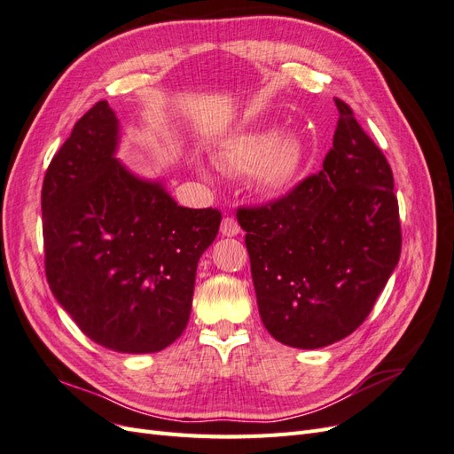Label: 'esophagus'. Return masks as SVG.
I'll return each mask as SVG.
<instances>
[{
  "mask_svg": "<svg viewBox=\"0 0 454 454\" xmlns=\"http://www.w3.org/2000/svg\"><path fill=\"white\" fill-rule=\"evenodd\" d=\"M240 232V225H239V222L235 217H223V222H222V235H225V237H235V235H239Z\"/></svg>",
  "mask_w": 454,
  "mask_h": 454,
  "instance_id": "1",
  "label": "esophagus"
}]
</instances>
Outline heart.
<instances>
[{
	"mask_svg": "<svg viewBox=\"0 0 454 454\" xmlns=\"http://www.w3.org/2000/svg\"><path fill=\"white\" fill-rule=\"evenodd\" d=\"M303 160V149L294 136L242 132L219 151V167L227 172H250L257 189L274 193L292 184Z\"/></svg>",
	"mask_w": 454,
	"mask_h": 454,
	"instance_id": "b5f03b06",
	"label": "heart"
}]
</instances>
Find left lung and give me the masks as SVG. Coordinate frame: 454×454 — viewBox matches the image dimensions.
<instances>
[{"instance_id":"obj_1","label":"left lung","mask_w":454,"mask_h":454,"mask_svg":"<svg viewBox=\"0 0 454 454\" xmlns=\"http://www.w3.org/2000/svg\"><path fill=\"white\" fill-rule=\"evenodd\" d=\"M335 106L322 170L278 199L237 210L261 320L295 348H322L356 332L402 254L390 164L352 107L340 98Z\"/></svg>"}]
</instances>
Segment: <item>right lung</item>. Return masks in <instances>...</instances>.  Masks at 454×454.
<instances>
[{
  "label": "right lung",
  "instance_id": "add662e5",
  "mask_svg": "<svg viewBox=\"0 0 454 454\" xmlns=\"http://www.w3.org/2000/svg\"><path fill=\"white\" fill-rule=\"evenodd\" d=\"M106 100L81 117L41 189L45 274L89 339L117 352H159L184 333L197 263L222 212L184 208L114 157Z\"/></svg>",
  "mask_w": 454,
  "mask_h": 454
}]
</instances>
